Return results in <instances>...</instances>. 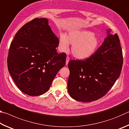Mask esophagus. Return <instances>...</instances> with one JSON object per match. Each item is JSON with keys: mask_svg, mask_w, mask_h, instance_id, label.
<instances>
[{"mask_svg": "<svg viewBox=\"0 0 129 129\" xmlns=\"http://www.w3.org/2000/svg\"><path fill=\"white\" fill-rule=\"evenodd\" d=\"M69 56H67V58H66V65H68V62L69 61Z\"/></svg>", "mask_w": 129, "mask_h": 129, "instance_id": "34e87169", "label": "esophagus"}]
</instances>
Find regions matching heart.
<instances>
[{
	"label": "heart",
	"instance_id": "heart-1",
	"mask_svg": "<svg viewBox=\"0 0 129 129\" xmlns=\"http://www.w3.org/2000/svg\"><path fill=\"white\" fill-rule=\"evenodd\" d=\"M69 43L73 45L72 53L78 59H86L94 53L100 41L93 32L89 30H76L70 32L68 37L61 34L60 45L63 51L68 49Z\"/></svg>",
	"mask_w": 129,
	"mask_h": 129
}]
</instances>
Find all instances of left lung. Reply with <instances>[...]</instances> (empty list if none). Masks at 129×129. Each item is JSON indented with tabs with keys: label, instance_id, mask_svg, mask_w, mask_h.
Here are the masks:
<instances>
[{
	"label": "left lung",
	"instance_id": "8db88e82",
	"mask_svg": "<svg viewBox=\"0 0 129 129\" xmlns=\"http://www.w3.org/2000/svg\"><path fill=\"white\" fill-rule=\"evenodd\" d=\"M95 53L84 60H71L68 90L72 98L89 102L101 99L119 77L123 54L117 34L109 35Z\"/></svg>",
	"mask_w": 129,
	"mask_h": 129
}]
</instances>
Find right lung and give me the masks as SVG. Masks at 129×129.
I'll list each match as a JSON object with an SVG mask.
<instances>
[{"label":"right lung","mask_w":129,"mask_h":129,"mask_svg":"<svg viewBox=\"0 0 129 129\" xmlns=\"http://www.w3.org/2000/svg\"><path fill=\"white\" fill-rule=\"evenodd\" d=\"M58 43L45 18L34 19L17 32L10 47L7 66L22 92L37 96L49 90L66 61V53L57 52Z\"/></svg>","instance_id":"obj_1"}]
</instances>
